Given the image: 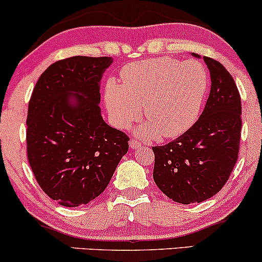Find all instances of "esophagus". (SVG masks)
I'll return each mask as SVG.
<instances>
[{"instance_id":"34e87169","label":"esophagus","mask_w":262,"mask_h":262,"mask_svg":"<svg viewBox=\"0 0 262 262\" xmlns=\"http://www.w3.org/2000/svg\"><path fill=\"white\" fill-rule=\"evenodd\" d=\"M129 146H130V149H139V147L141 146V143L139 140L130 139L129 140Z\"/></svg>"}]
</instances>
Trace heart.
I'll use <instances>...</instances> for the list:
<instances>
[{"instance_id":"obj_1","label":"heart","mask_w":262,"mask_h":262,"mask_svg":"<svg viewBox=\"0 0 262 262\" xmlns=\"http://www.w3.org/2000/svg\"><path fill=\"white\" fill-rule=\"evenodd\" d=\"M122 84L110 79L103 99L119 128L132 124L143 106L147 122L144 137L176 138L187 132L199 116L209 90V73L203 63L171 57L129 63L121 72Z\"/></svg>"}]
</instances>
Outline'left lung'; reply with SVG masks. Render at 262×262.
Masks as SVG:
<instances>
[{
  "label": "left lung",
  "instance_id": "8db88e82",
  "mask_svg": "<svg viewBox=\"0 0 262 262\" xmlns=\"http://www.w3.org/2000/svg\"><path fill=\"white\" fill-rule=\"evenodd\" d=\"M203 59L211 77L203 113L177 139L152 147L154 181L169 199L184 205L201 203L219 193L239 154L242 101L238 88L221 63L206 56Z\"/></svg>",
  "mask_w": 262,
  "mask_h": 262
}]
</instances>
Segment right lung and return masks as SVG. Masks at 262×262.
Wrapping results in <instances>:
<instances>
[{"label":"right lung","mask_w":262,"mask_h":262,"mask_svg":"<svg viewBox=\"0 0 262 262\" xmlns=\"http://www.w3.org/2000/svg\"><path fill=\"white\" fill-rule=\"evenodd\" d=\"M112 57L74 56L52 63L31 94L28 160L37 183L59 205L77 207L105 190L129 138L101 116L100 81Z\"/></svg>","instance_id":"1"}]
</instances>
